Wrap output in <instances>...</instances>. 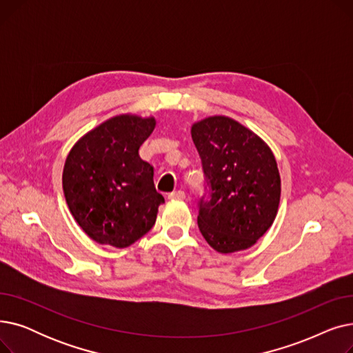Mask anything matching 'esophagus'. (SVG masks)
<instances>
[{"instance_id": "obj_1", "label": "esophagus", "mask_w": 353, "mask_h": 353, "mask_svg": "<svg viewBox=\"0 0 353 353\" xmlns=\"http://www.w3.org/2000/svg\"><path fill=\"white\" fill-rule=\"evenodd\" d=\"M169 199L183 200V199H186V193H184L183 190H176V192H172V193H169Z\"/></svg>"}]
</instances>
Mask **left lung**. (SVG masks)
<instances>
[{"mask_svg":"<svg viewBox=\"0 0 353 353\" xmlns=\"http://www.w3.org/2000/svg\"><path fill=\"white\" fill-rule=\"evenodd\" d=\"M192 139L208 184L199 201L200 233L220 253L253 246L279 208L281 176L272 150L249 128L225 116L193 124Z\"/></svg>","mask_w":353,"mask_h":353,"instance_id":"obj_1","label":"left lung"}]
</instances>
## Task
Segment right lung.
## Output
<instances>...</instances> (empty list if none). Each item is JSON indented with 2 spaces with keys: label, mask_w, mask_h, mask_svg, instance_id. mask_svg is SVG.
I'll list each match as a JSON object with an SVG mask.
<instances>
[{
  "label": "right lung",
  "mask_w": 353,
  "mask_h": 353,
  "mask_svg": "<svg viewBox=\"0 0 353 353\" xmlns=\"http://www.w3.org/2000/svg\"><path fill=\"white\" fill-rule=\"evenodd\" d=\"M154 127L153 117L117 116L88 132L67 156L68 209L97 243L127 248L156 223L164 197L156 192L153 165L139 154Z\"/></svg>",
  "instance_id": "obj_1"
}]
</instances>
